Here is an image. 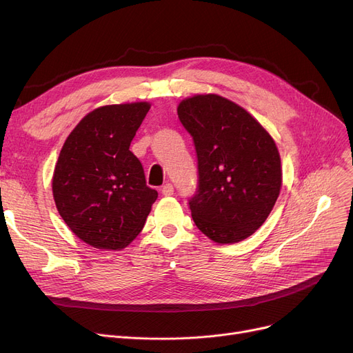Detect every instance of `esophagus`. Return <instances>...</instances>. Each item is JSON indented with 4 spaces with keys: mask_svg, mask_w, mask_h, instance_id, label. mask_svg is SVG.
Wrapping results in <instances>:
<instances>
[{
    "mask_svg": "<svg viewBox=\"0 0 353 353\" xmlns=\"http://www.w3.org/2000/svg\"><path fill=\"white\" fill-rule=\"evenodd\" d=\"M161 193H163L164 196H172V194L174 193V188H173V184H172V183H165L164 186L161 188Z\"/></svg>",
    "mask_w": 353,
    "mask_h": 353,
    "instance_id": "obj_1",
    "label": "esophagus"
}]
</instances>
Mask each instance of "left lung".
<instances>
[{"label":"left lung","mask_w":353,"mask_h":353,"mask_svg":"<svg viewBox=\"0 0 353 353\" xmlns=\"http://www.w3.org/2000/svg\"><path fill=\"white\" fill-rule=\"evenodd\" d=\"M177 114L197 154V189L189 200L196 226L221 245L252 236L282 188L273 139L245 108L217 94L183 100Z\"/></svg>","instance_id":"8db88e82"}]
</instances>
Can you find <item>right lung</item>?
<instances>
[{"label":"right lung","mask_w":353,"mask_h":353,"mask_svg":"<svg viewBox=\"0 0 353 353\" xmlns=\"http://www.w3.org/2000/svg\"><path fill=\"white\" fill-rule=\"evenodd\" d=\"M148 103L103 105L67 137L52 176L55 206L87 245L120 250L141 232L157 199L130 143Z\"/></svg>","instance_id":"right-lung-1"}]
</instances>
